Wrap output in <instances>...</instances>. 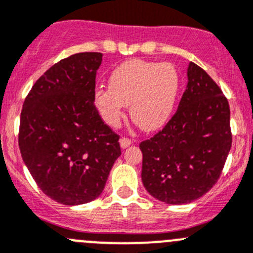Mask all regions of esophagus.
<instances>
[{"mask_svg":"<svg viewBox=\"0 0 253 253\" xmlns=\"http://www.w3.org/2000/svg\"><path fill=\"white\" fill-rule=\"evenodd\" d=\"M120 145H121L122 148H126L128 147L129 145H132V140L128 137H122L121 140H120Z\"/></svg>","mask_w":253,"mask_h":253,"instance_id":"1","label":"esophagus"}]
</instances>
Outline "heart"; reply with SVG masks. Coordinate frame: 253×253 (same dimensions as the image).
I'll return each instance as SVG.
<instances>
[{
	"label": "heart",
	"mask_w": 253,
	"mask_h": 253,
	"mask_svg": "<svg viewBox=\"0 0 253 253\" xmlns=\"http://www.w3.org/2000/svg\"><path fill=\"white\" fill-rule=\"evenodd\" d=\"M110 88L94 92L103 120L116 127L129 105V115L145 131H155L169 122L180 91V75L171 63L128 60L112 71Z\"/></svg>",
	"instance_id": "1"
}]
</instances>
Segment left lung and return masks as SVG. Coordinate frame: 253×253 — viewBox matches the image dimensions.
I'll return each mask as SVG.
<instances>
[{
    "label": "left lung",
    "mask_w": 253,
    "mask_h": 253,
    "mask_svg": "<svg viewBox=\"0 0 253 253\" xmlns=\"http://www.w3.org/2000/svg\"><path fill=\"white\" fill-rule=\"evenodd\" d=\"M187 87L164 128L142 141V182L169 205L190 204L222 173L232 145L230 105L218 84L190 62Z\"/></svg>",
    "instance_id": "obj_1"
}]
</instances>
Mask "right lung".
<instances>
[{
  "instance_id": "1",
  "label": "right lung",
  "mask_w": 253,
  "mask_h": 253,
  "mask_svg": "<svg viewBox=\"0 0 253 253\" xmlns=\"http://www.w3.org/2000/svg\"><path fill=\"white\" fill-rule=\"evenodd\" d=\"M100 52H81L35 82L20 119L18 146L42 192L63 205L93 201L121 155L120 136L94 106Z\"/></svg>"
}]
</instances>
